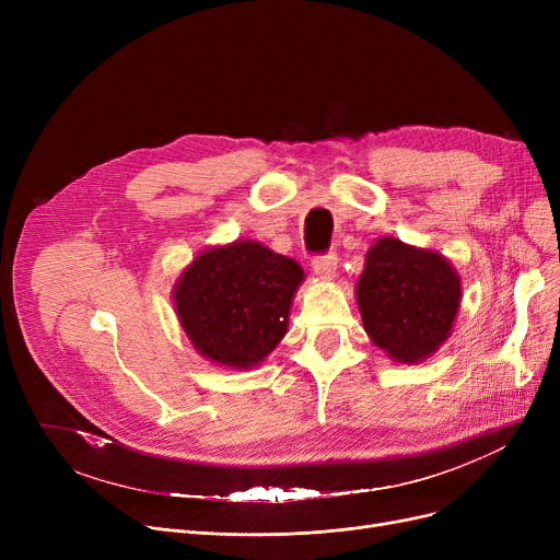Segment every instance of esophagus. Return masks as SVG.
Masks as SVG:
<instances>
[{
  "instance_id": "esophagus-1",
  "label": "esophagus",
  "mask_w": 560,
  "mask_h": 560,
  "mask_svg": "<svg viewBox=\"0 0 560 560\" xmlns=\"http://www.w3.org/2000/svg\"><path fill=\"white\" fill-rule=\"evenodd\" d=\"M336 268H338V254L336 252H327V254H319V256L313 258V270L322 279H331Z\"/></svg>"
}]
</instances>
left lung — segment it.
<instances>
[{"mask_svg":"<svg viewBox=\"0 0 560 560\" xmlns=\"http://www.w3.org/2000/svg\"><path fill=\"white\" fill-rule=\"evenodd\" d=\"M372 342L401 363H418L443 345L460 304V279L435 252L381 238L357 285Z\"/></svg>","mask_w":560,"mask_h":560,"instance_id":"1","label":"left lung"}]
</instances>
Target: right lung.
I'll list each match as a JSON object with an SVG mask.
<instances>
[{"instance_id": "obj_1", "label": "right lung", "mask_w": 560, "mask_h": 560, "mask_svg": "<svg viewBox=\"0 0 560 560\" xmlns=\"http://www.w3.org/2000/svg\"><path fill=\"white\" fill-rule=\"evenodd\" d=\"M302 279L292 258L243 241L199 254L176 281L174 306L201 357L243 370L258 365L285 336Z\"/></svg>"}]
</instances>
